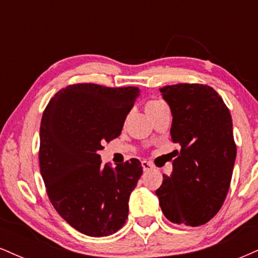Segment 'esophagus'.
I'll return each mask as SVG.
<instances>
[{"label": "esophagus", "instance_id": "34e87169", "mask_svg": "<svg viewBox=\"0 0 258 258\" xmlns=\"http://www.w3.org/2000/svg\"><path fill=\"white\" fill-rule=\"evenodd\" d=\"M142 167H143L144 171H149V170H152L154 166H153L152 162L147 161V160H143V161H142Z\"/></svg>", "mask_w": 258, "mask_h": 258}]
</instances>
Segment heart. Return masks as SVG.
<instances>
[{"label":"heart","mask_w":258,"mask_h":258,"mask_svg":"<svg viewBox=\"0 0 258 258\" xmlns=\"http://www.w3.org/2000/svg\"><path fill=\"white\" fill-rule=\"evenodd\" d=\"M161 104H164V103H162L161 100H150V102L147 104L146 109H147V110H149V109L156 108V106H159V105H161Z\"/></svg>","instance_id":"obj_1"}]
</instances>
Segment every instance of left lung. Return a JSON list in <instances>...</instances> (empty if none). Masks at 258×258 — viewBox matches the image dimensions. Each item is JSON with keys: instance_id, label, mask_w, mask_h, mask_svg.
Instances as JSON below:
<instances>
[{"instance_id": "obj_1", "label": "left lung", "mask_w": 258, "mask_h": 258, "mask_svg": "<svg viewBox=\"0 0 258 258\" xmlns=\"http://www.w3.org/2000/svg\"><path fill=\"white\" fill-rule=\"evenodd\" d=\"M172 112L173 171L156 189L168 221L197 227L215 217L226 200L236 146L229 109L214 88L177 84L160 88Z\"/></svg>"}]
</instances>
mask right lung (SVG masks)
I'll return each instance as SVG.
<instances>
[{
  "instance_id": "add662e5",
  "label": "right lung",
  "mask_w": 258,
  "mask_h": 258,
  "mask_svg": "<svg viewBox=\"0 0 258 258\" xmlns=\"http://www.w3.org/2000/svg\"><path fill=\"white\" fill-rule=\"evenodd\" d=\"M138 96V87L76 84L57 92L43 111L38 160L47 194L58 214L88 236L116 233L128 217L141 161L112 168L98 152L119 137Z\"/></svg>"
}]
</instances>
